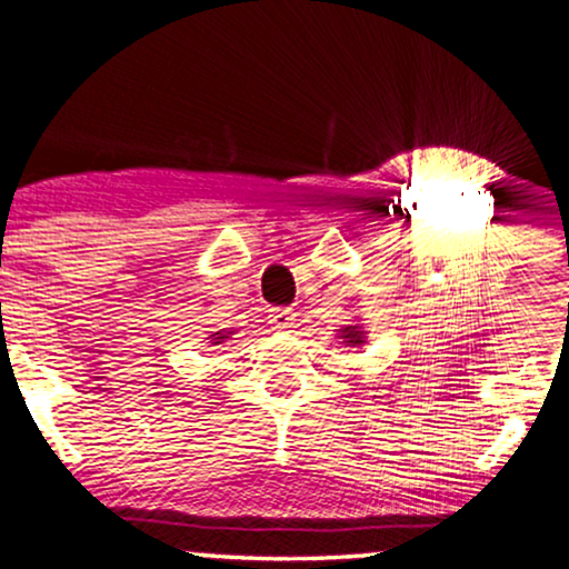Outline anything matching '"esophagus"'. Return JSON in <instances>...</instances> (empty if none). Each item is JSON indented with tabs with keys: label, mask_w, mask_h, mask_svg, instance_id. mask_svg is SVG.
<instances>
[{
	"label": "esophagus",
	"mask_w": 569,
	"mask_h": 569,
	"mask_svg": "<svg viewBox=\"0 0 569 569\" xmlns=\"http://www.w3.org/2000/svg\"><path fill=\"white\" fill-rule=\"evenodd\" d=\"M293 321H297V312L291 307H272L270 310L272 329H291Z\"/></svg>",
	"instance_id": "obj_1"
}]
</instances>
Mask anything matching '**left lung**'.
Segmentation results:
<instances>
[{"label": "left lung", "mask_w": 569, "mask_h": 569, "mask_svg": "<svg viewBox=\"0 0 569 569\" xmlns=\"http://www.w3.org/2000/svg\"><path fill=\"white\" fill-rule=\"evenodd\" d=\"M345 339H348L350 345H361L363 342V337H361V331L356 329V326H348V329H345V335H342Z\"/></svg>", "instance_id": "left-lung-1"}]
</instances>
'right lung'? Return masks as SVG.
I'll use <instances>...</instances> for the list:
<instances>
[{"mask_svg": "<svg viewBox=\"0 0 569 569\" xmlns=\"http://www.w3.org/2000/svg\"><path fill=\"white\" fill-rule=\"evenodd\" d=\"M217 339H221V337H217Z\"/></svg>", "mask_w": 569, "mask_h": 569, "instance_id": "right-lung-1", "label": "right lung"}]
</instances>
